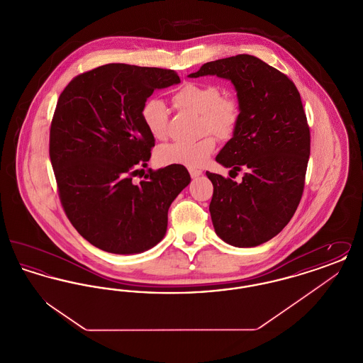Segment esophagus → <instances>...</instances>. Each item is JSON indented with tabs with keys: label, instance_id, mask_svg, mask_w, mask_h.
Here are the masks:
<instances>
[{
	"label": "esophagus",
	"instance_id": "34e87169",
	"mask_svg": "<svg viewBox=\"0 0 363 363\" xmlns=\"http://www.w3.org/2000/svg\"><path fill=\"white\" fill-rule=\"evenodd\" d=\"M189 173L191 178H197L199 175L203 174V172H201V170H196V169H190Z\"/></svg>",
	"mask_w": 363,
	"mask_h": 363
}]
</instances>
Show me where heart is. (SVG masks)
<instances>
[{"label": "heart", "mask_w": 363, "mask_h": 363, "mask_svg": "<svg viewBox=\"0 0 363 363\" xmlns=\"http://www.w3.org/2000/svg\"><path fill=\"white\" fill-rule=\"evenodd\" d=\"M174 104L201 116V130H209L219 138H228L240 121V104L228 95H222L215 84L186 83L173 96ZM141 118L152 138L162 140L167 133L169 110L164 102L151 98L141 107ZM215 150V138L206 133L190 143H173L159 148L162 164H179L189 169L201 167Z\"/></svg>", "instance_id": "heart-1"}]
</instances>
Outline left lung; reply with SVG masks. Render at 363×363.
<instances>
[{"label":"left lung","mask_w":363,"mask_h":363,"mask_svg":"<svg viewBox=\"0 0 363 363\" xmlns=\"http://www.w3.org/2000/svg\"><path fill=\"white\" fill-rule=\"evenodd\" d=\"M201 76L230 80L237 91L240 121L216 162L245 170L240 184L207 172L212 225L225 243L255 247L287 225L302 197L311 132L301 95L286 74L249 54L211 61L189 74Z\"/></svg>","instance_id":"obj_1"}]
</instances>
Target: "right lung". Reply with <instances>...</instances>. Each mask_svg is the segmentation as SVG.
Wrapping results in <instances>:
<instances>
[{"instance_id":"right-lung-1","label":"right lung","mask_w":363,"mask_h":363,"mask_svg":"<svg viewBox=\"0 0 363 363\" xmlns=\"http://www.w3.org/2000/svg\"><path fill=\"white\" fill-rule=\"evenodd\" d=\"M179 83L174 70L107 64L79 74L60 95L50 129L60 199L77 233L104 252L154 247L166 235L169 208L190 184L179 164L132 182L155 145L141 107L155 89Z\"/></svg>"}]
</instances>
